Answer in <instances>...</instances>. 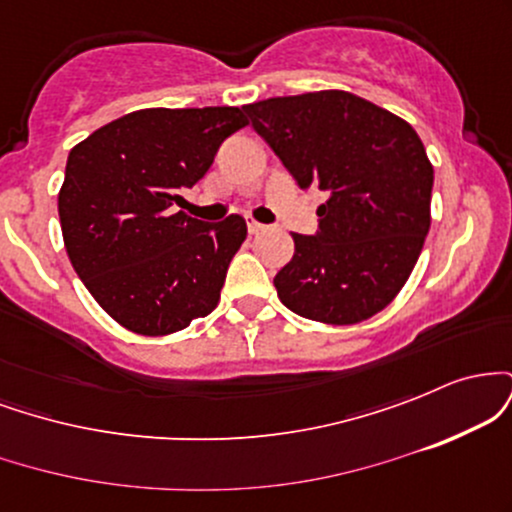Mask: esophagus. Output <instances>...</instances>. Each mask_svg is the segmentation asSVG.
Instances as JSON below:
<instances>
[{"instance_id": "obj_1", "label": "esophagus", "mask_w": 512, "mask_h": 512, "mask_svg": "<svg viewBox=\"0 0 512 512\" xmlns=\"http://www.w3.org/2000/svg\"><path fill=\"white\" fill-rule=\"evenodd\" d=\"M264 228H267L264 223L255 221V219H248V233H250V236H257V233H262Z\"/></svg>"}]
</instances>
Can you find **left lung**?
<instances>
[{"label":"left lung","instance_id":"1","mask_svg":"<svg viewBox=\"0 0 512 512\" xmlns=\"http://www.w3.org/2000/svg\"><path fill=\"white\" fill-rule=\"evenodd\" d=\"M245 113L298 185L327 197L317 236H291V262L274 276L281 303L325 325L380 313L431 228L433 166L416 129L349 91L267 98Z\"/></svg>","mask_w":512,"mask_h":512}]
</instances>
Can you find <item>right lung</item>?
<instances>
[{"instance_id":"obj_1","label":"right lung","mask_w":512,"mask_h":512,"mask_svg":"<svg viewBox=\"0 0 512 512\" xmlns=\"http://www.w3.org/2000/svg\"><path fill=\"white\" fill-rule=\"evenodd\" d=\"M248 125L238 108H146L69 151L57 195L74 272L117 325L144 337L185 330L219 305L243 216L202 223L178 207L221 142Z\"/></svg>"}]
</instances>
